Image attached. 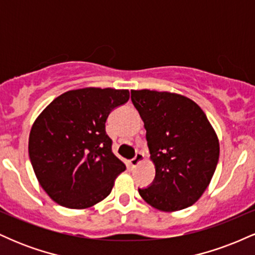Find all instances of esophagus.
Here are the masks:
<instances>
[{
	"instance_id": "1",
	"label": "esophagus",
	"mask_w": 255,
	"mask_h": 255,
	"mask_svg": "<svg viewBox=\"0 0 255 255\" xmlns=\"http://www.w3.org/2000/svg\"><path fill=\"white\" fill-rule=\"evenodd\" d=\"M142 160H144V153H141V152H137L135 154V157L133 158V159L129 160L131 168H135V166L139 164V163H141Z\"/></svg>"
}]
</instances>
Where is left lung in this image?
<instances>
[{
  "label": "left lung",
  "mask_w": 255,
  "mask_h": 255,
  "mask_svg": "<svg viewBox=\"0 0 255 255\" xmlns=\"http://www.w3.org/2000/svg\"><path fill=\"white\" fill-rule=\"evenodd\" d=\"M144 121L156 176L139 194L159 211L186 209L203 195L219 158L217 134L201 108L171 92L130 91Z\"/></svg>",
  "instance_id": "8db88e82"
}]
</instances>
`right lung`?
Listing matches in <instances>:
<instances>
[{
    "label": "right lung",
    "mask_w": 255,
    "mask_h": 255,
    "mask_svg": "<svg viewBox=\"0 0 255 255\" xmlns=\"http://www.w3.org/2000/svg\"><path fill=\"white\" fill-rule=\"evenodd\" d=\"M128 99V90H72L36 119L28 154L38 182L55 203L87 209L110 194L126 165L111 151L105 122L111 110Z\"/></svg>",
    "instance_id": "right-lung-1"
}]
</instances>
